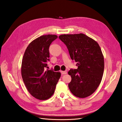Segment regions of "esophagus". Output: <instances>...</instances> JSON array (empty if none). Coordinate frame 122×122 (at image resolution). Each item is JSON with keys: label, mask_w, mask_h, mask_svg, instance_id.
I'll use <instances>...</instances> for the list:
<instances>
[{"label": "esophagus", "mask_w": 122, "mask_h": 122, "mask_svg": "<svg viewBox=\"0 0 122 122\" xmlns=\"http://www.w3.org/2000/svg\"><path fill=\"white\" fill-rule=\"evenodd\" d=\"M61 73L62 75H65V74H66L67 73V71H61Z\"/></svg>", "instance_id": "esophagus-1"}]
</instances>
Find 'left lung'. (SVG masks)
<instances>
[{"instance_id": "8db88e82", "label": "left lung", "mask_w": 122, "mask_h": 122, "mask_svg": "<svg viewBox=\"0 0 122 122\" xmlns=\"http://www.w3.org/2000/svg\"><path fill=\"white\" fill-rule=\"evenodd\" d=\"M59 38L66 45L71 58L77 62L78 67L68 71L71 77L69 90L77 97L89 96L100 85L104 72V57L100 46L82 33L62 34Z\"/></svg>"}]
</instances>
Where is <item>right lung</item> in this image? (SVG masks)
I'll use <instances>...</instances> for the list:
<instances>
[{
  "mask_svg": "<svg viewBox=\"0 0 122 122\" xmlns=\"http://www.w3.org/2000/svg\"><path fill=\"white\" fill-rule=\"evenodd\" d=\"M57 38L56 35L48 34L36 39L28 45L22 58V80L28 92L38 100H46L53 95L61 76L60 72L46 71L49 46Z\"/></svg>",
  "mask_w": 122,
  "mask_h": 122,
  "instance_id": "1",
  "label": "right lung"
}]
</instances>
